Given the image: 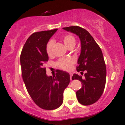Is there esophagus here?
I'll return each mask as SVG.
<instances>
[{"mask_svg":"<svg viewBox=\"0 0 125 125\" xmlns=\"http://www.w3.org/2000/svg\"><path fill=\"white\" fill-rule=\"evenodd\" d=\"M69 74H70V79H71V80H72V73H70Z\"/></svg>","mask_w":125,"mask_h":125,"instance_id":"34e87169","label":"esophagus"}]
</instances>
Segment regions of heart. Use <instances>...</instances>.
<instances>
[{"mask_svg":"<svg viewBox=\"0 0 125 125\" xmlns=\"http://www.w3.org/2000/svg\"><path fill=\"white\" fill-rule=\"evenodd\" d=\"M63 41L64 44L69 48L71 46L75 45L76 41L75 39L73 36L71 35H65L63 38ZM53 41H49L48 42L46 46V51L48 56H51L52 54V47L53 45ZM74 61L72 58H61L57 61L56 65L58 67L64 71H69L71 69L72 66L74 63Z\"/></svg>","mask_w":125,"mask_h":125,"instance_id":"b5f03b06","label":"heart"}]
</instances>
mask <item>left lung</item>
I'll list each match as a JSON object with an SVG mask.
<instances>
[{"label":"left lung","mask_w":125,"mask_h":125,"mask_svg":"<svg viewBox=\"0 0 125 125\" xmlns=\"http://www.w3.org/2000/svg\"><path fill=\"white\" fill-rule=\"evenodd\" d=\"M63 29L76 34L81 40V53L76 70L81 74L86 71V73L84 79L73 74L72 80H79L82 83V87L76 92L79 102L84 106L90 105L99 99L105 87L106 67L104 56L100 47L86 29L79 26Z\"/></svg>","instance_id":"obj_1"}]
</instances>
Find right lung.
Segmentation results:
<instances>
[{"mask_svg": "<svg viewBox=\"0 0 125 125\" xmlns=\"http://www.w3.org/2000/svg\"><path fill=\"white\" fill-rule=\"evenodd\" d=\"M57 29L33 33L27 39L21 54L23 80L31 98L39 107L53 110L63 103V92L70 82V75L57 70L48 76L44 65L49 60L46 46Z\"/></svg>", "mask_w": 125, "mask_h": 125, "instance_id": "right-lung-1", "label": "right lung"}]
</instances>
